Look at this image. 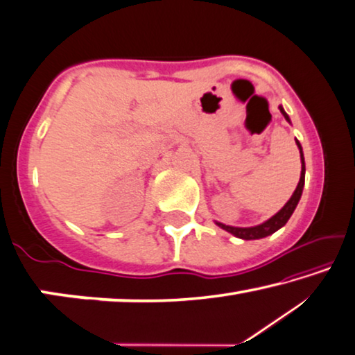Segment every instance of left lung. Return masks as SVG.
<instances>
[{
    "mask_svg": "<svg viewBox=\"0 0 355 355\" xmlns=\"http://www.w3.org/2000/svg\"><path fill=\"white\" fill-rule=\"evenodd\" d=\"M280 113L284 114V118L288 121L290 123V118L288 114L285 113L282 107H279ZM296 145L300 148V155H301V177H300V182H298V187H296L295 193L292 194V198L288 199V202L284 205L282 209H280L276 215L271 216L268 221H264V223L258 225V226H252V228H236V226H228V225H223V223H218L216 221V225L220 226L221 230L231 232L232 236L239 237V239H244V241H252V239H261V237H266V236H271L272 232H276L277 230L282 228V226L287 223L290 216H292L293 210L296 209V205L300 202V198L301 194H303V187H304V172H306V167H304V156H303V148H301L300 141L296 140Z\"/></svg>",
    "mask_w": 355,
    "mask_h": 355,
    "instance_id": "1",
    "label": "left lung"
}]
</instances>
